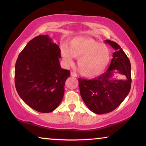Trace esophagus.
<instances>
[{
    "label": "esophagus",
    "instance_id": "esophagus-1",
    "mask_svg": "<svg viewBox=\"0 0 146 146\" xmlns=\"http://www.w3.org/2000/svg\"><path fill=\"white\" fill-rule=\"evenodd\" d=\"M71 75L72 77H75H75H77V74H76V73H73V72H71Z\"/></svg>",
    "mask_w": 146,
    "mask_h": 146
}]
</instances>
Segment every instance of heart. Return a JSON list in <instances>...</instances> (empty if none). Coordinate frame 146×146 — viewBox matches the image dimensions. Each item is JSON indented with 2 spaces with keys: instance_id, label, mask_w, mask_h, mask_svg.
<instances>
[{
  "instance_id": "heart-1",
  "label": "heart",
  "mask_w": 146,
  "mask_h": 146,
  "mask_svg": "<svg viewBox=\"0 0 146 146\" xmlns=\"http://www.w3.org/2000/svg\"><path fill=\"white\" fill-rule=\"evenodd\" d=\"M61 56L67 66L73 63V57L78 58L80 73L86 78L102 75L110 61V51L106 45L87 38L77 37L68 42L67 46H61Z\"/></svg>"
}]
</instances>
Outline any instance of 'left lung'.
<instances>
[{"label":"left lung","instance_id":"obj_1","mask_svg":"<svg viewBox=\"0 0 146 146\" xmlns=\"http://www.w3.org/2000/svg\"><path fill=\"white\" fill-rule=\"evenodd\" d=\"M115 51L109 68L93 80L79 78L80 95L85 104L93 113L102 115L112 112L125 100L131 88V65L121 46L106 40ZM124 75L125 80L113 78L115 73Z\"/></svg>","mask_w":146,"mask_h":146}]
</instances>
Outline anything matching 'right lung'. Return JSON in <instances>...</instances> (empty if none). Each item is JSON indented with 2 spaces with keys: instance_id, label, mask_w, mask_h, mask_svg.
<instances>
[{
  "instance_id": "obj_1",
  "label": "right lung",
  "mask_w": 146,
  "mask_h": 146,
  "mask_svg": "<svg viewBox=\"0 0 146 146\" xmlns=\"http://www.w3.org/2000/svg\"><path fill=\"white\" fill-rule=\"evenodd\" d=\"M60 48L47 35L30 40L15 65V86L22 100L40 113H51L62 100L70 71L61 68Z\"/></svg>"
}]
</instances>
